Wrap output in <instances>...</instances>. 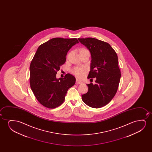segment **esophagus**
Returning <instances> with one entry per match:
<instances>
[{
    "label": "esophagus",
    "mask_w": 152,
    "mask_h": 152,
    "mask_svg": "<svg viewBox=\"0 0 152 152\" xmlns=\"http://www.w3.org/2000/svg\"><path fill=\"white\" fill-rule=\"evenodd\" d=\"M82 83H83V82L80 81V80H79V79H76V85H80V84H81Z\"/></svg>",
    "instance_id": "esophagus-1"
}]
</instances>
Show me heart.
Here are the masks:
<instances>
[{
    "instance_id": "b5f03b06",
    "label": "heart",
    "mask_w": 152,
    "mask_h": 152,
    "mask_svg": "<svg viewBox=\"0 0 152 152\" xmlns=\"http://www.w3.org/2000/svg\"><path fill=\"white\" fill-rule=\"evenodd\" d=\"M86 52H89V50L86 48H82L80 51V54L83 53H86ZM86 72V69L83 67H75L72 71L73 74L78 77H83L84 75L85 74Z\"/></svg>"
}]
</instances>
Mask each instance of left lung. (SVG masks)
Returning <instances> with one entry per match:
<instances>
[{
	"instance_id": "1",
	"label": "left lung",
	"mask_w": 152,
	"mask_h": 152,
	"mask_svg": "<svg viewBox=\"0 0 152 152\" xmlns=\"http://www.w3.org/2000/svg\"><path fill=\"white\" fill-rule=\"evenodd\" d=\"M89 50L91 55L88 78H96V83L87 84L88 91L81 96L83 102L92 108L108 104L117 91L121 73L118 56L110 44L94 38H78Z\"/></svg>"
}]
</instances>
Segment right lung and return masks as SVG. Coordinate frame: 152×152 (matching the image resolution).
<instances>
[{
    "instance_id": "1",
    "label": "right lung",
    "mask_w": 152,
    "mask_h": 152,
    "mask_svg": "<svg viewBox=\"0 0 152 152\" xmlns=\"http://www.w3.org/2000/svg\"><path fill=\"white\" fill-rule=\"evenodd\" d=\"M77 38H54L40 45L29 67V82L38 101L48 108L64 102L67 90L75 85V77L67 74L57 79L56 74L66 61V56Z\"/></svg>"
}]
</instances>
